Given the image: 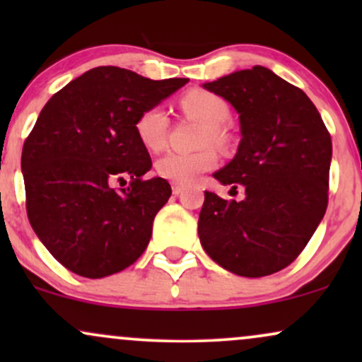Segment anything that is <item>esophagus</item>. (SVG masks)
Wrapping results in <instances>:
<instances>
[{"instance_id":"1","label":"esophagus","mask_w":362,"mask_h":362,"mask_svg":"<svg viewBox=\"0 0 362 362\" xmlns=\"http://www.w3.org/2000/svg\"><path fill=\"white\" fill-rule=\"evenodd\" d=\"M185 190V185H180V184H173L172 185V192L175 194V195H178V194H182Z\"/></svg>"}]
</instances>
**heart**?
Segmentation results:
<instances>
[{
    "label": "heart",
    "instance_id": "1",
    "mask_svg": "<svg viewBox=\"0 0 362 362\" xmlns=\"http://www.w3.org/2000/svg\"><path fill=\"white\" fill-rule=\"evenodd\" d=\"M180 109L185 114L204 120L201 144H221L226 141L223 124L230 117V107L213 91L194 88L180 97ZM170 127L167 110L161 105H153L143 110L136 119V134L149 151H160L165 146ZM218 165V151L207 146L194 153H167L156 163L158 175L175 184H192L199 175L213 170Z\"/></svg>",
    "mask_w": 362,
    "mask_h": 362
}]
</instances>
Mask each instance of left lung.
I'll use <instances>...</instances> for the list:
<instances>
[{
    "label": "left lung",
    "mask_w": 362,
    "mask_h": 362,
    "mask_svg": "<svg viewBox=\"0 0 362 362\" xmlns=\"http://www.w3.org/2000/svg\"><path fill=\"white\" fill-rule=\"evenodd\" d=\"M240 114L236 156L216 180L242 185L243 201L207 192L199 238L207 255L243 277L279 272L298 259L328 204L330 132L298 86L264 66L206 83Z\"/></svg>",
    "instance_id": "obj_1"
}]
</instances>
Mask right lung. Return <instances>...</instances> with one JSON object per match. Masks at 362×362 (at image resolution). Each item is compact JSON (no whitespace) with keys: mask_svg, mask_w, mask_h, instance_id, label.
Listing matches in <instances>:
<instances>
[{"mask_svg":"<svg viewBox=\"0 0 362 362\" xmlns=\"http://www.w3.org/2000/svg\"><path fill=\"white\" fill-rule=\"evenodd\" d=\"M187 81L98 66L40 110L22 151L27 216L68 271L100 279L146 250L172 187L165 178H144L151 158L136 134V119Z\"/></svg>","mask_w":362,"mask_h":362,"instance_id":"1","label":"right lung"}]
</instances>
